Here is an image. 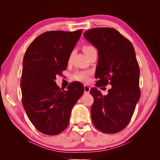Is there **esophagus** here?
I'll return each instance as SVG.
<instances>
[{
    "instance_id": "1",
    "label": "esophagus",
    "mask_w": 160,
    "mask_h": 160,
    "mask_svg": "<svg viewBox=\"0 0 160 160\" xmlns=\"http://www.w3.org/2000/svg\"><path fill=\"white\" fill-rule=\"evenodd\" d=\"M84 89L85 93H89V91H90V87H89V86H87V85H84Z\"/></svg>"
}]
</instances>
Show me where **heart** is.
I'll return each instance as SVG.
<instances>
[{"mask_svg": "<svg viewBox=\"0 0 160 160\" xmlns=\"http://www.w3.org/2000/svg\"><path fill=\"white\" fill-rule=\"evenodd\" d=\"M92 49H94V47H92V46H85L84 47V52H85V54H86ZM71 58H72V54H71V56H70L69 60H71ZM90 74H91L90 72L89 71H78V72H76L75 73V75H74V78L77 81H79V82H87L89 80Z\"/></svg>", "mask_w": 160, "mask_h": 160, "instance_id": "1", "label": "heart"}]
</instances>
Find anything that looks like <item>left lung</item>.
<instances>
[{
    "instance_id": "left-lung-1",
    "label": "left lung",
    "mask_w": 160,
    "mask_h": 160,
    "mask_svg": "<svg viewBox=\"0 0 160 160\" xmlns=\"http://www.w3.org/2000/svg\"><path fill=\"white\" fill-rule=\"evenodd\" d=\"M84 36L98 51L96 86H112L106 95L96 88L90 89L94 98L92 121L102 132H119L130 122L141 97L140 69L134 47L128 39L111 28L88 30Z\"/></svg>"
}]
</instances>
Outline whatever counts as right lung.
Instances as JSON below:
<instances>
[{
  "label": "right lung",
  "instance_id": "obj_1",
  "mask_svg": "<svg viewBox=\"0 0 160 160\" xmlns=\"http://www.w3.org/2000/svg\"><path fill=\"white\" fill-rule=\"evenodd\" d=\"M82 30H53L33 40L23 58L21 77L22 105L30 121L43 134H60L68 125L71 110L84 94L80 82L67 90L57 85L56 76L66 70L69 58Z\"/></svg>",
  "mask_w": 160,
  "mask_h": 160
}]
</instances>
